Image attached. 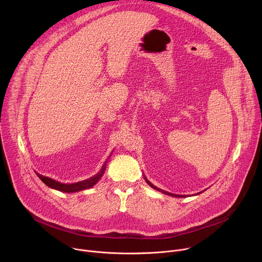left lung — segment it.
<instances>
[{"mask_svg": "<svg viewBox=\"0 0 262 262\" xmlns=\"http://www.w3.org/2000/svg\"><path fill=\"white\" fill-rule=\"evenodd\" d=\"M145 180H146V182L151 186V188H154L155 190H157V191H160V192H162V193H164V194H166V195H169V196H172V197H178V198H182V197H184L183 195H175V194H172V193H169V192H166V191H163V190H161V189H159V188H157L156 185H154L149 180H147V178L145 177Z\"/></svg>", "mask_w": 262, "mask_h": 262, "instance_id": "left-lung-1", "label": "left lung"}]
</instances>
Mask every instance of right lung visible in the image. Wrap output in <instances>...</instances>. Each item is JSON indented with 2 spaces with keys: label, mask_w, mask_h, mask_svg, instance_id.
Wrapping results in <instances>:
<instances>
[{
  "label": "right lung",
  "mask_w": 262,
  "mask_h": 262,
  "mask_svg": "<svg viewBox=\"0 0 262 262\" xmlns=\"http://www.w3.org/2000/svg\"><path fill=\"white\" fill-rule=\"evenodd\" d=\"M105 163L103 164V166L101 167L100 171L95 174L94 176L90 177L89 179H86V180H83V181H80V182H76V183H62V182H59V181H56L50 177H47V176H43V175H40L38 173H36L37 176H38L41 181L47 184L48 186H50V188L52 189H55V190H58L60 192H63V193H76V192H79V191H83V190H87V189H90L92 188V186L100 179V177L103 175L104 173V170H105Z\"/></svg>",
  "instance_id": "obj_1"
}]
</instances>
